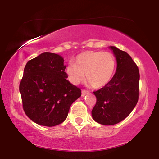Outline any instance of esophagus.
Returning <instances> with one entry per match:
<instances>
[{
  "mask_svg": "<svg viewBox=\"0 0 159 159\" xmlns=\"http://www.w3.org/2000/svg\"><path fill=\"white\" fill-rule=\"evenodd\" d=\"M88 93H90V92L87 90H82V91H81V96H84L85 95H87Z\"/></svg>",
  "mask_w": 159,
  "mask_h": 159,
  "instance_id": "34e87169",
  "label": "esophagus"
}]
</instances>
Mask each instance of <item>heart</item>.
Returning a JSON list of instances; mask_svg holds the SVG:
<instances>
[{"label": "heart", "instance_id": "obj_1", "mask_svg": "<svg viewBox=\"0 0 159 159\" xmlns=\"http://www.w3.org/2000/svg\"><path fill=\"white\" fill-rule=\"evenodd\" d=\"M116 68L114 56L110 52L89 51L76 57L75 63H70L66 69L67 75L74 84L85 78L93 88H102L112 80Z\"/></svg>", "mask_w": 159, "mask_h": 159}]
</instances>
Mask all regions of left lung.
<instances>
[{
    "mask_svg": "<svg viewBox=\"0 0 159 159\" xmlns=\"http://www.w3.org/2000/svg\"><path fill=\"white\" fill-rule=\"evenodd\" d=\"M109 48L116 59V71L106 86L93 92L96 103L92 110L95 121L105 125H114L125 119L139 98L138 66L125 52L114 46Z\"/></svg>",
    "mask_w": 159,
    "mask_h": 159,
    "instance_id": "left-lung-1",
    "label": "left lung"
}]
</instances>
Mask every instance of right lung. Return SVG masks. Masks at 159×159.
<instances>
[{
    "label": "right lung",
    "instance_id": "1",
    "mask_svg": "<svg viewBox=\"0 0 159 159\" xmlns=\"http://www.w3.org/2000/svg\"><path fill=\"white\" fill-rule=\"evenodd\" d=\"M64 60L45 52L27 63L20 82L23 109L34 123L54 126L68 116L71 105L81 96V90L66 79Z\"/></svg>",
    "mask_w": 159,
    "mask_h": 159
}]
</instances>
